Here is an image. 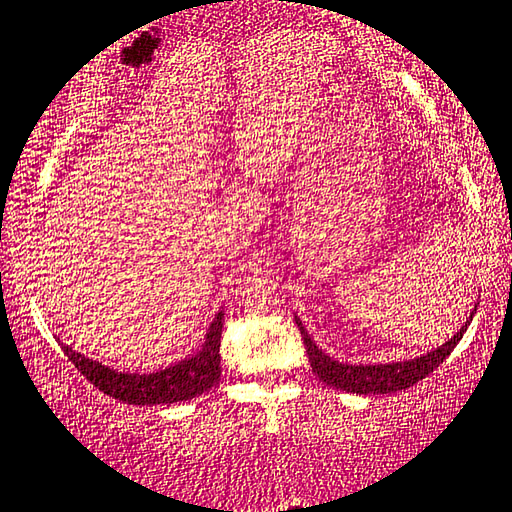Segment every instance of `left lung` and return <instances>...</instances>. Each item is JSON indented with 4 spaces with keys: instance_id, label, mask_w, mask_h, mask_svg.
I'll use <instances>...</instances> for the list:
<instances>
[{
    "instance_id": "8db88e82",
    "label": "left lung",
    "mask_w": 512,
    "mask_h": 512,
    "mask_svg": "<svg viewBox=\"0 0 512 512\" xmlns=\"http://www.w3.org/2000/svg\"><path fill=\"white\" fill-rule=\"evenodd\" d=\"M295 322L297 327H300V334H302V341H304L306 355H309L313 373H316L322 382L338 391L366 393V396H371V393H393V391L414 387L416 382H421L423 377L430 375L448 355H451L462 334L467 332V325H465L451 338V341L444 343L442 348L432 350L419 359L396 361V364H377V366H350V364H338V361L329 359L325 352L318 350L316 341H311V336L306 334L300 318H295Z\"/></svg>"
}]
</instances>
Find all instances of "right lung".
Wrapping results in <instances>:
<instances>
[{
	"label": "right lung",
	"instance_id": "right-lung-1",
	"mask_svg": "<svg viewBox=\"0 0 512 512\" xmlns=\"http://www.w3.org/2000/svg\"><path fill=\"white\" fill-rule=\"evenodd\" d=\"M222 325L224 313L219 311L217 318L203 341V348L196 352L194 357L178 361L176 366L164 368L160 373L151 375H130L119 373L114 368H107L98 364V361L86 359L80 352L61 343V350L66 357L73 361L77 371H80L93 387H98L102 393L112 396L116 400L130 405H171L180 403V400H190L201 396L203 391L215 387L222 375V366H219V345H222Z\"/></svg>",
	"mask_w": 512,
	"mask_h": 512
}]
</instances>
